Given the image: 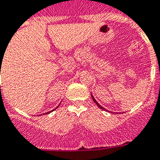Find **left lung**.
<instances>
[{"mask_svg":"<svg viewBox=\"0 0 160 160\" xmlns=\"http://www.w3.org/2000/svg\"><path fill=\"white\" fill-rule=\"evenodd\" d=\"M92 100H93V101H94V102H95V103H96V104H97V106L99 107L100 109H104V110H106V109H105V108H103V107L101 106V105H99V104H98V102H97V101H96V100H95V98H94V97H92Z\"/></svg>","mask_w":160,"mask_h":160,"instance_id":"obj_1","label":"left lung"}]
</instances>
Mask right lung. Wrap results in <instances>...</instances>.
<instances>
[{"label":"right lung","instance_id":"right-lung-1","mask_svg":"<svg viewBox=\"0 0 160 160\" xmlns=\"http://www.w3.org/2000/svg\"><path fill=\"white\" fill-rule=\"evenodd\" d=\"M0 74H1V73H0ZM57 108H58V106H57L56 107V108H55V109H57ZM53 110H54V109H53ZM53 110H51V111H50V112H47V113H51V112H52V111H53ZM43 114H46V113H43Z\"/></svg>","mask_w":160,"mask_h":160}]
</instances>
